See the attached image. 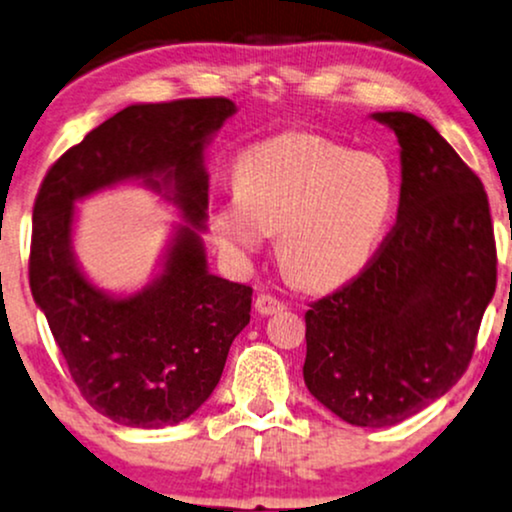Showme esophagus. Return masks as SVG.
<instances>
[{
    "mask_svg": "<svg viewBox=\"0 0 512 512\" xmlns=\"http://www.w3.org/2000/svg\"><path fill=\"white\" fill-rule=\"evenodd\" d=\"M254 308H256V311L261 313V315H273V313H280L282 308H285V304H282L280 299H275V296L261 294V296H256Z\"/></svg>",
    "mask_w": 512,
    "mask_h": 512,
    "instance_id": "obj_1",
    "label": "esophagus"
}]
</instances>
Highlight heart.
I'll list each match as a JSON object with an SVG mask.
<instances>
[{
  "label": "heart",
  "instance_id": "obj_1",
  "mask_svg": "<svg viewBox=\"0 0 512 512\" xmlns=\"http://www.w3.org/2000/svg\"><path fill=\"white\" fill-rule=\"evenodd\" d=\"M237 194L208 208L220 251L244 266L277 235V263L306 289L344 285L368 266L394 218L396 178L382 156L315 132H280L237 156Z\"/></svg>",
  "mask_w": 512,
  "mask_h": 512
}]
</instances>
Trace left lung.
I'll return each mask as SVG.
<instances>
[{
  "label": "left lung",
  "mask_w": 512,
  "mask_h": 512,
  "mask_svg": "<svg viewBox=\"0 0 512 512\" xmlns=\"http://www.w3.org/2000/svg\"><path fill=\"white\" fill-rule=\"evenodd\" d=\"M372 121L401 147L399 218L370 266L306 313L304 382L349 425L389 427L463 377L496 292V244L482 182L432 123Z\"/></svg>",
  "instance_id": "1"
}]
</instances>
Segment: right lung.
I'll list each match as a JSON object with an SVG mask.
<instances>
[{"label": "right lung", "mask_w": 512, "mask_h": 512, "mask_svg": "<svg viewBox=\"0 0 512 512\" xmlns=\"http://www.w3.org/2000/svg\"><path fill=\"white\" fill-rule=\"evenodd\" d=\"M230 99L130 104L49 168L33 208L30 292L80 394L125 427L159 430L204 406L251 318V287L208 270L206 147ZM140 184L179 208L160 266L142 290L94 286L74 256L78 200Z\"/></svg>", "instance_id": "add662e5"}]
</instances>
